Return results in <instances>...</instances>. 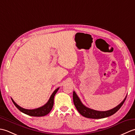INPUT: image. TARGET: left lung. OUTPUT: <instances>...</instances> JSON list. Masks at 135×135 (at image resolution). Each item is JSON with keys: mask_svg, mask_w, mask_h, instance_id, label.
Listing matches in <instances>:
<instances>
[{"mask_svg": "<svg viewBox=\"0 0 135 135\" xmlns=\"http://www.w3.org/2000/svg\"><path fill=\"white\" fill-rule=\"evenodd\" d=\"M126 98H127V97H125L124 100L119 105H117V107H114V108L111 109V110L105 111H100L94 110H93V109H90L86 107L85 105L82 104L81 100L79 99L75 91H73V101L76 108L82 116L86 117V118H88L100 119L113 115L114 114H115L122 107V105L125 101Z\"/></svg>", "mask_w": 135, "mask_h": 135, "instance_id": "left-lung-1", "label": "left lung"}]
</instances>
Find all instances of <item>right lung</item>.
I'll list each match as a JSON object with an SVG mask.
<instances>
[{"label":"right lung","instance_id":"right-lung-1","mask_svg":"<svg viewBox=\"0 0 135 135\" xmlns=\"http://www.w3.org/2000/svg\"><path fill=\"white\" fill-rule=\"evenodd\" d=\"M59 89V88H57L56 89L53 91V93L51 94V96L50 97L49 100H48V102L46 103L44 105H43L42 107H39L38 108L32 109V110H28V109H25L24 108H22L18 104H16L15 102H14L12 99H11V100H12L13 103H14V104L15 105L16 107L18 108L20 111H21L22 113L32 117L45 116L49 113L50 111L51 110V109H52L54 104V97Z\"/></svg>","mask_w":135,"mask_h":135}]
</instances>
